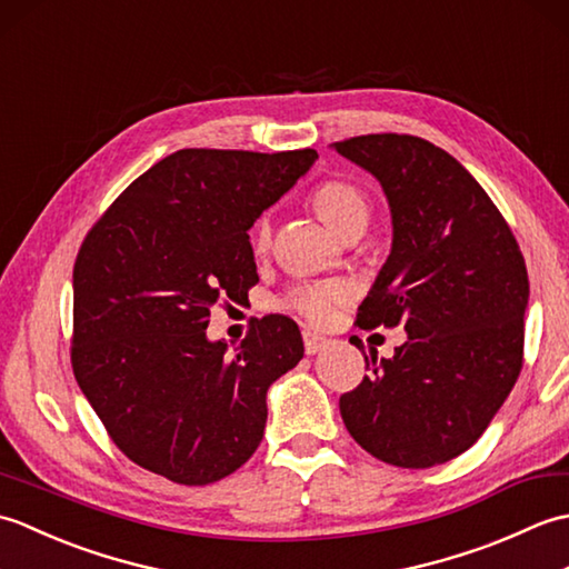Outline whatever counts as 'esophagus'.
Here are the masks:
<instances>
[{"label": "esophagus", "instance_id": "34e87169", "mask_svg": "<svg viewBox=\"0 0 569 569\" xmlns=\"http://www.w3.org/2000/svg\"><path fill=\"white\" fill-rule=\"evenodd\" d=\"M332 340H328V337L320 335V332H310L306 330L303 332V345H306V355H318L322 352L325 347H328Z\"/></svg>", "mask_w": 569, "mask_h": 569}]
</instances>
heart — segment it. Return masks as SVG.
<instances>
[{"instance_id": "b5f03b06", "label": "heart", "mask_w": 569, "mask_h": 569, "mask_svg": "<svg viewBox=\"0 0 569 569\" xmlns=\"http://www.w3.org/2000/svg\"><path fill=\"white\" fill-rule=\"evenodd\" d=\"M312 208L328 222L330 229L337 234H347L349 229L355 227H367L369 222V202L361 196V190L352 183H345V180H330V183H322L316 196H312ZM271 237V224L263 220L253 229V244L257 249H263L269 244ZM345 300V293L340 286L332 283H300L291 288V293L286 296V306L300 312V316L308 318L310 322L325 325L335 318L337 306Z\"/></svg>"}]
</instances>
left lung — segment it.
I'll list each match as a JSON object with an SVG mask.
<instances>
[{
  "label": "left lung",
  "instance_id": "1",
  "mask_svg": "<svg viewBox=\"0 0 569 569\" xmlns=\"http://www.w3.org/2000/svg\"><path fill=\"white\" fill-rule=\"evenodd\" d=\"M379 180L391 253L359 306V328H396L391 359L340 398L349 435L386 465L426 469L475 445L523 367L528 271L497 204L467 168L408 134L332 143ZM359 347V345H357Z\"/></svg>",
  "mask_w": 569,
  "mask_h": 569
}]
</instances>
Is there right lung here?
<instances>
[{"mask_svg": "<svg viewBox=\"0 0 569 569\" xmlns=\"http://www.w3.org/2000/svg\"><path fill=\"white\" fill-rule=\"evenodd\" d=\"M312 149H180L139 176L78 251L70 361L131 462L176 485L232 475L266 428V391L303 359L286 316L232 352L208 340L220 298L259 283L249 229L310 171Z\"/></svg>", "mask_w": 569, "mask_h": 569, "instance_id": "add662e5", "label": "right lung"}]
</instances>
